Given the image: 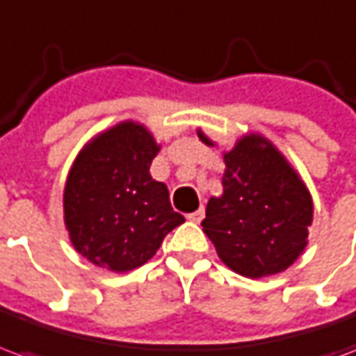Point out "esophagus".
<instances>
[{"instance_id": "esophagus-1", "label": "esophagus", "mask_w": 356, "mask_h": 356, "mask_svg": "<svg viewBox=\"0 0 356 356\" xmlns=\"http://www.w3.org/2000/svg\"><path fill=\"white\" fill-rule=\"evenodd\" d=\"M186 219H188V221H193V223H200L202 219H204V208H198L196 211H193V213H188Z\"/></svg>"}]
</instances>
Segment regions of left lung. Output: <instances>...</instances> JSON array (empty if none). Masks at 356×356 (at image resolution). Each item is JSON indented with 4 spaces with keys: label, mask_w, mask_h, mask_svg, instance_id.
Masks as SVG:
<instances>
[{
    "label": "left lung",
    "mask_w": 356,
    "mask_h": 356,
    "mask_svg": "<svg viewBox=\"0 0 356 356\" xmlns=\"http://www.w3.org/2000/svg\"><path fill=\"white\" fill-rule=\"evenodd\" d=\"M198 137L213 145L202 131ZM225 163L223 196L209 198L204 232L234 273L248 278L282 273L307 246L311 194L261 135L242 137Z\"/></svg>",
    "instance_id": "8db88e82"
}]
</instances>
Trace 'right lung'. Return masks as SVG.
Wrapping results in <instances>:
<instances>
[{
    "mask_svg": "<svg viewBox=\"0 0 356 356\" xmlns=\"http://www.w3.org/2000/svg\"><path fill=\"white\" fill-rule=\"evenodd\" d=\"M160 147L147 127L122 122L81 150L65 186V223L86 259L114 273L137 268L185 221L168 186L150 177Z\"/></svg>",
    "mask_w": 356,
    "mask_h": 356,
    "instance_id": "obj_1",
    "label": "right lung"
}]
</instances>
